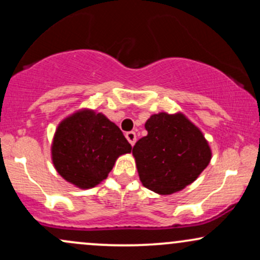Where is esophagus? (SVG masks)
I'll return each instance as SVG.
<instances>
[{"label":"esophagus","mask_w":260,"mask_h":260,"mask_svg":"<svg viewBox=\"0 0 260 260\" xmlns=\"http://www.w3.org/2000/svg\"><path fill=\"white\" fill-rule=\"evenodd\" d=\"M126 138H127L128 142H129L131 145L136 144V142H137V136H136V133H134V132H128V133H126Z\"/></svg>","instance_id":"obj_1"}]
</instances>
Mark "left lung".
Returning a JSON list of instances; mask_svg holds the SVG:
<instances>
[{
	"mask_svg": "<svg viewBox=\"0 0 260 260\" xmlns=\"http://www.w3.org/2000/svg\"><path fill=\"white\" fill-rule=\"evenodd\" d=\"M148 134L133 147L139 180L161 196L193 183L211 160V149L198 127L182 112L154 113L145 122Z\"/></svg>",
	"mask_w": 260,
	"mask_h": 260,
	"instance_id": "left-lung-1",
	"label": "left lung"
}]
</instances>
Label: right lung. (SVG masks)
<instances>
[{"mask_svg": "<svg viewBox=\"0 0 260 260\" xmlns=\"http://www.w3.org/2000/svg\"><path fill=\"white\" fill-rule=\"evenodd\" d=\"M132 147L105 115L90 109L73 112L59 122L53 134L51 159L62 178L89 189L109 176L116 160Z\"/></svg>", "mask_w": 260, "mask_h": 260, "instance_id": "right-lung-1", "label": "right lung"}]
</instances>
